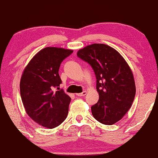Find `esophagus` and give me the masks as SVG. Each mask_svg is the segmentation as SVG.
I'll return each mask as SVG.
<instances>
[{
    "label": "esophagus",
    "instance_id": "34e87169",
    "mask_svg": "<svg viewBox=\"0 0 158 158\" xmlns=\"http://www.w3.org/2000/svg\"><path fill=\"white\" fill-rule=\"evenodd\" d=\"M86 91H85V90H84V91H83L82 93H77L76 94V95L77 96H79V97H82V96H84V95H86Z\"/></svg>",
    "mask_w": 158,
    "mask_h": 158
}]
</instances>
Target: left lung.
<instances>
[{
    "instance_id": "left-lung-1",
    "label": "left lung",
    "mask_w": 158,
    "mask_h": 158,
    "mask_svg": "<svg viewBox=\"0 0 158 158\" xmlns=\"http://www.w3.org/2000/svg\"><path fill=\"white\" fill-rule=\"evenodd\" d=\"M77 55L90 64L97 79L99 100L91 106L93 117L102 124L116 123L135 99V83L130 66L116 49L104 44L89 45Z\"/></svg>"
}]
</instances>
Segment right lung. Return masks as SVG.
I'll return each mask as SVG.
<instances>
[{"instance_id": "add662e5", "label": "right lung", "mask_w": 158, "mask_h": 158, "mask_svg": "<svg viewBox=\"0 0 158 158\" xmlns=\"http://www.w3.org/2000/svg\"><path fill=\"white\" fill-rule=\"evenodd\" d=\"M73 50L46 47L37 52L24 69L20 94L26 113L35 122L52 129L65 121L71 98L63 90L54 91L62 83L60 63Z\"/></svg>"}]
</instances>
